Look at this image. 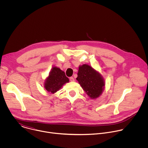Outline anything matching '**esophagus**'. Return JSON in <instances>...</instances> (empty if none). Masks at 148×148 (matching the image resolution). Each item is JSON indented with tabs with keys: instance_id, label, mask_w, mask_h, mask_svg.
<instances>
[{
	"instance_id": "esophagus-1",
	"label": "esophagus",
	"mask_w": 148,
	"mask_h": 148,
	"mask_svg": "<svg viewBox=\"0 0 148 148\" xmlns=\"http://www.w3.org/2000/svg\"><path fill=\"white\" fill-rule=\"evenodd\" d=\"M70 81H71V82H73V81H74V77H71L70 78Z\"/></svg>"
}]
</instances>
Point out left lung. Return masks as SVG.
Segmentation results:
<instances>
[{
	"label": "left lung",
	"mask_w": 148,
	"mask_h": 148,
	"mask_svg": "<svg viewBox=\"0 0 148 148\" xmlns=\"http://www.w3.org/2000/svg\"><path fill=\"white\" fill-rule=\"evenodd\" d=\"M77 74L76 79L90 97L94 99L101 94L105 86L103 80L91 67L86 64L79 66Z\"/></svg>",
	"instance_id": "8db88e82"
}]
</instances>
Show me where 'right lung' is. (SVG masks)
<instances>
[{"label":"right lung","mask_w":148,"mask_h":148,"mask_svg":"<svg viewBox=\"0 0 148 148\" xmlns=\"http://www.w3.org/2000/svg\"><path fill=\"white\" fill-rule=\"evenodd\" d=\"M69 81V79L66 77L64 71H61L59 68L53 67L45 81V87L48 92L53 94Z\"/></svg>","instance_id":"1"}]
</instances>
